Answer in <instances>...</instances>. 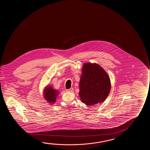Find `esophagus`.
<instances>
[{"label":"esophagus","mask_w":150,"mask_h":150,"mask_svg":"<svg viewBox=\"0 0 150 150\" xmlns=\"http://www.w3.org/2000/svg\"><path fill=\"white\" fill-rule=\"evenodd\" d=\"M73 90H74V89L72 88H70V89H67L66 91L67 92H72L73 91Z\"/></svg>","instance_id":"34e87169"}]
</instances>
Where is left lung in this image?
<instances>
[{
	"label": "left lung",
	"instance_id": "obj_1",
	"mask_svg": "<svg viewBox=\"0 0 150 150\" xmlns=\"http://www.w3.org/2000/svg\"><path fill=\"white\" fill-rule=\"evenodd\" d=\"M110 78L107 72L96 63L83 64L79 81L80 100L87 105L105 101L111 90Z\"/></svg>",
	"mask_w": 150,
	"mask_h": 150
}]
</instances>
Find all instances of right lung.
Here are the masks:
<instances>
[{"instance_id":"add662e5","label":"right lung","mask_w":150,"mask_h":150,"mask_svg":"<svg viewBox=\"0 0 150 150\" xmlns=\"http://www.w3.org/2000/svg\"><path fill=\"white\" fill-rule=\"evenodd\" d=\"M59 93V91L53 88L52 86H47L43 91V97L48 103L52 105L55 103Z\"/></svg>"}]
</instances>
